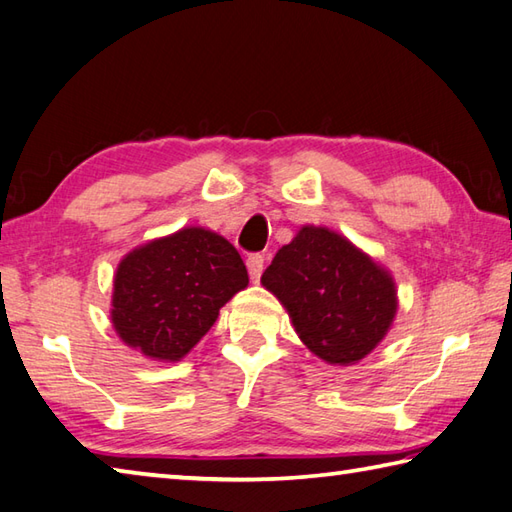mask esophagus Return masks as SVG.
Returning a JSON list of instances; mask_svg holds the SVG:
<instances>
[{"label": "esophagus", "mask_w": 512, "mask_h": 512, "mask_svg": "<svg viewBox=\"0 0 512 512\" xmlns=\"http://www.w3.org/2000/svg\"><path fill=\"white\" fill-rule=\"evenodd\" d=\"M263 269H265V256L252 254L247 258V271H249V278H252L254 283H258V278H260V274H263Z\"/></svg>", "instance_id": "34e87169"}]
</instances>
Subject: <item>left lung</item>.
Segmentation results:
<instances>
[{
  "mask_svg": "<svg viewBox=\"0 0 512 512\" xmlns=\"http://www.w3.org/2000/svg\"><path fill=\"white\" fill-rule=\"evenodd\" d=\"M260 283L287 309L302 344L338 367L367 358L398 314L391 271L322 225H302Z\"/></svg>",
  "mask_w": 512,
  "mask_h": 512,
  "instance_id": "8db88e82",
  "label": "left lung"
}]
</instances>
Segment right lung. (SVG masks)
<instances>
[{"instance_id":"1","label":"right lung","mask_w":512,"mask_h":512,"mask_svg":"<svg viewBox=\"0 0 512 512\" xmlns=\"http://www.w3.org/2000/svg\"><path fill=\"white\" fill-rule=\"evenodd\" d=\"M249 285L241 254L207 227H181L121 258L110 320L121 342L156 362H179Z\"/></svg>"}]
</instances>
